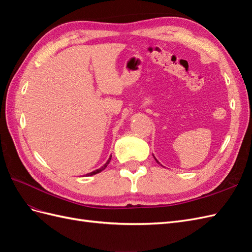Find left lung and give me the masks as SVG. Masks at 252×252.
Wrapping results in <instances>:
<instances>
[{
  "label": "left lung",
  "mask_w": 252,
  "mask_h": 252,
  "mask_svg": "<svg viewBox=\"0 0 252 252\" xmlns=\"http://www.w3.org/2000/svg\"><path fill=\"white\" fill-rule=\"evenodd\" d=\"M156 161H157V162H158V159H157V158H156Z\"/></svg>",
  "instance_id": "8db88e82"
}]
</instances>
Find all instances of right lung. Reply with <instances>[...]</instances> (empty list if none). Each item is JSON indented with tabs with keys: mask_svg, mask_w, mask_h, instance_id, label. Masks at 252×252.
I'll use <instances>...</instances> for the list:
<instances>
[{
	"mask_svg": "<svg viewBox=\"0 0 252 252\" xmlns=\"http://www.w3.org/2000/svg\"><path fill=\"white\" fill-rule=\"evenodd\" d=\"M110 159H111V156H110V158H108V161L107 162H106L102 167H101V168H98V169H96V170H94V171H93V172H90V173H87L86 175H88V177H89V175H94V174H96V173H98V172H101V171H103L105 168H106V167H107V165L109 164V162H110Z\"/></svg>",
	"mask_w": 252,
	"mask_h": 252,
	"instance_id": "obj_1",
	"label": "right lung"
}]
</instances>
